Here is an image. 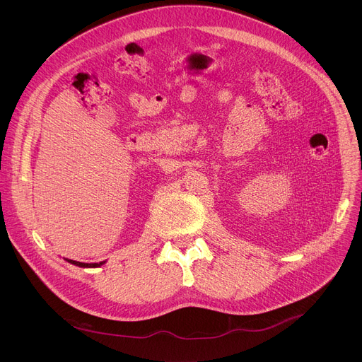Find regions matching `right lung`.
<instances>
[{
    "mask_svg": "<svg viewBox=\"0 0 362 362\" xmlns=\"http://www.w3.org/2000/svg\"><path fill=\"white\" fill-rule=\"evenodd\" d=\"M67 261L69 264H73L76 267H80V268H97V267H101L103 264H106V261H103L100 264H83V262H77V261H71V259H64Z\"/></svg>",
    "mask_w": 362,
    "mask_h": 362,
    "instance_id": "obj_1",
    "label": "right lung"
}]
</instances>
